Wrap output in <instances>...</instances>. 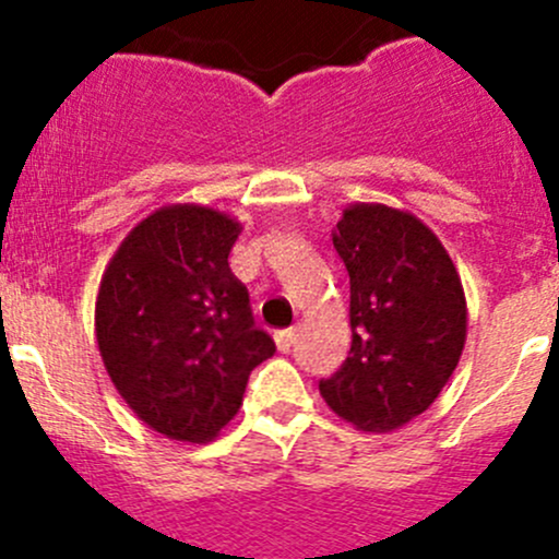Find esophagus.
<instances>
[{"mask_svg":"<svg viewBox=\"0 0 559 559\" xmlns=\"http://www.w3.org/2000/svg\"><path fill=\"white\" fill-rule=\"evenodd\" d=\"M297 341V326H289V330H278L275 332V346L278 352H289L292 343Z\"/></svg>","mask_w":559,"mask_h":559,"instance_id":"34e87169","label":"esophagus"}]
</instances>
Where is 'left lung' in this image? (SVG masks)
Returning a JSON list of instances; mask_svg holds the SVG:
<instances>
[{"label":"left lung","instance_id":"8db88e82","mask_svg":"<svg viewBox=\"0 0 559 559\" xmlns=\"http://www.w3.org/2000/svg\"><path fill=\"white\" fill-rule=\"evenodd\" d=\"M332 246L352 284V348L319 392L359 430L392 432L430 408L460 362V275L419 218L386 205L348 207Z\"/></svg>","mask_w":559,"mask_h":559}]
</instances>
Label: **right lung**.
I'll list each match as a JSON object with an SVG mask.
<instances>
[{
  "instance_id": "add662e5",
  "label": "right lung",
  "mask_w": 559,
  "mask_h": 559,
  "mask_svg": "<svg viewBox=\"0 0 559 559\" xmlns=\"http://www.w3.org/2000/svg\"><path fill=\"white\" fill-rule=\"evenodd\" d=\"M240 224L200 205L151 213L107 264L97 343L118 394L175 441H211L275 354L229 270Z\"/></svg>"
}]
</instances>
